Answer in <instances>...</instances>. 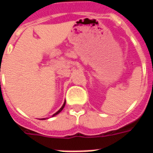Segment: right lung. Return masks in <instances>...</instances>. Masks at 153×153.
Segmentation results:
<instances>
[{
    "label": "right lung",
    "instance_id": "1",
    "mask_svg": "<svg viewBox=\"0 0 153 153\" xmlns=\"http://www.w3.org/2000/svg\"><path fill=\"white\" fill-rule=\"evenodd\" d=\"M65 104H66V101H64V102H63V106H62V107L60 108V109H59V110H58V111L56 112V113H55L53 115L52 117H54V116H56V115H57L58 113H60V112H61L62 110H63V108H64V106H65ZM42 120H46V119H45V118H44V119H42Z\"/></svg>",
    "mask_w": 153,
    "mask_h": 153
}]
</instances>
